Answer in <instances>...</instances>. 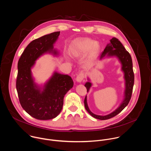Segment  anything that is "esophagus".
Listing matches in <instances>:
<instances>
[{"label": "esophagus", "instance_id": "esophagus-1", "mask_svg": "<svg viewBox=\"0 0 151 151\" xmlns=\"http://www.w3.org/2000/svg\"><path fill=\"white\" fill-rule=\"evenodd\" d=\"M84 78V74L82 72H81L78 75V76H76V81L78 82H81L83 79Z\"/></svg>", "mask_w": 151, "mask_h": 151}]
</instances>
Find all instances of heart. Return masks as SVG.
<instances>
[{"label": "heart", "mask_w": 151, "mask_h": 151, "mask_svg": "<svg viewBox=\"0 0 151 151\" xmlns=\"http://www.w3.org/2000/svg\"><path fill=\"white\" fill-rule=\"evenodd\" d=\"M70 49L74 56L84 55L88 52V58L93 59L98 56L101 50V45L98 41L86 37H80L73 40Z\"/></svg>", "instance_id": "heart-1"}]
</instances>
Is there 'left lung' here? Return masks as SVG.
Returning a JSON list of instances; mask_svg holds the SVG:
<instances>
[{"instance_id": "obj_1", "label": "left lung", "mask_w": 151, "mask_h": 151, "mask_svg": "<svg viewBox=\"0 0 151 151\" xmlns=\"http://www.w3.org/2000/svg\"><path fill=\"white\" fill-rule=\"evenodd\" d=\"M105 57H116L118 58V60L121 64V70L124 73V78L125 79V89L124 91V99L119 107L112 113L105 116L94 114L90 111L87 103V96L86 95L84 100V104L86 110L92 116L100 120L109 119L115 116L128 105L131 98L134 84V73L133 71V65L131 55L128 51L126 50L121 42L116 37H113L110 40V43L106 45L104 50L102 52L99 59L102 60ZM88 79V81L85 85V86L87 89V92L89 91V89L92 86V83L90 82V79L89 78Z\"/></svg>"}]
</instances>
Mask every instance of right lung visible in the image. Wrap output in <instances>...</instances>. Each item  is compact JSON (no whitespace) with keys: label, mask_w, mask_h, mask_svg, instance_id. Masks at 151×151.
I'll return each mask as SVG.
<instances>
[{"label":"right lung","mask_w":151,"mask_h":151,"mask_svg":"<svg viewBox=\"0 0 151 151\" xmlns=\"http://www.w3.org/2000/svg\"><path fill=\"white\" fill-rule=\"evenodd\" d=\"M59 35L60 32H55L32 41L17 63L16 86L20 105L29 115L39 120L56 118L62 111L65 94L73 86L70 76L56 71L42 86L35 82L32 76L31 69L39 57L45 53L59 55L53 45Z\"/></svg>","instance_id":"add662e5"}]
</instances>
